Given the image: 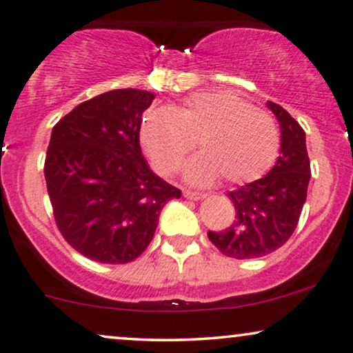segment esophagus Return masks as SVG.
<instances>
[{
  "label": "esophagus",
  "mask_w": 353,
  "mask_h": 353,
  "mask_svg": "<svg viewBox=\"0 0 353 353\" xmlns=\"http://www.w3.org/2000/svg\"><path fill=\"white\" fill-rule=\"evenodd\" d=\"M182 194H184L185 199H190V201H201V199H203L207 195L205 192H195V190H189V189H185Z\"/></svg>",
  "instance_id": "34e87169"
}]
</instances>
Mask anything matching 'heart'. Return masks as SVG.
Segmentation results:
<instances>
[{"instance_id": "obj_1", "label": "heart", "mask_w": 353, "mask_h": 353, "mask_svg": "<svg viewBox=\"0 0 353 353\" xmlns=\"http://www.w3.org/2000/svg\"><path fill=\"white\" fill-rule=\"evenodd\" d=\"M141 144L163 176L181 169L195 148L202 154L188 164L195 184L223 177L228 184L260 179L279 151V130L273 117L227 90L197 92L179 107H156L141 123Z\"/></svg>"}]
</instances>
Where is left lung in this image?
I'll return each instance as SVG.
<instances>
[{
  "label": "left lung",
  "mask_w": 353,
  "mask_h": 353,
  "mask_svg": "<svg viewBox=\"0 0 353 353\" xmlns=\"http://www.w3.org/2000/svg\"><path fill=\"white\" fill-rule=\"evenodd\" d=\"M281 126V150L274 168L261 179L228 192L235 222L207 236L225 256L253 260L276 252L298 227L311 179L305 133L278 103L268 101Z\"/></svg>",
  "instance_id": "left-lung-1"
}]
</instances>
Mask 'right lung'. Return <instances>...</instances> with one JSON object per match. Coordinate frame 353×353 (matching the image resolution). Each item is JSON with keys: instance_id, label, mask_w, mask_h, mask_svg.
<instances>
[{"instance_id": "1", "label": "right lung", "mask_w": 353, "mask_h": 353, "mask_svg": "<svg viewBox=\"0 0 353 353\" xmlns=\"http://www.w3.org/2000/svg\"><path fill=\"white\" fill-rule=\"evenodd\" d=\"M151 92L121 88L55 123L44 163L55 225L93 261L125 265L154 236L161 210L181 190L151 171L139 146Z\"/></svg>"}]
</instances>
